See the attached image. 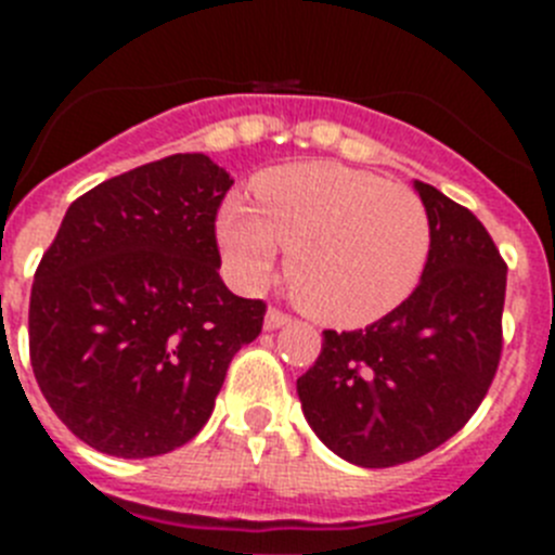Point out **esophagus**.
I'll return each instance as SVG.
<instances>
[{
    "label": "esophagus",
    "mask_w": 555,
    "mask_h": 555,
    "mask_svg": "<svg viewBox=\"0 0 555 555\" xmlns=\"http://www.w3.org/2000/svg\"><path fill=\"white\" fill-rule=\"evenodd\" d=\"M288 322H292V317H288V313H283L281 308H269L267 320H263V327H267V331H278V327L288 325Z\"/></svg>",
    "instance_id": "obj_1"
}]
</instances>
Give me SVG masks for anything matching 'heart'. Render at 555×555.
<instances>
[{"label":"heart","instance_id":"b5f03b06","mask_svg":"<svg viewBox=\"0 0 555 555\" xmlns=\"http://www.w3.org/2000/svg\"><path fill=\"white\" fill-rule=\"evenodd\" d=\"M258 203L233 194L217 238L233 283L269 281L283 247L292 294L320 322L364 327L414 292L430 253L428 208L405 185L364 169L317 160L272 169Z\"/></svg>","mask_w":555,"mask_h":555}]
</instances>
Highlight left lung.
<instances>
[{"mask_svg":"<svg viewBox=\"0 0 555 555\" xmlns=\"http://www.w3.org/2000/svg\"><path fill=\"white\" fill-rule=\"evenodd\" d=\"M430 253L409 300L364 331H325L297 377L302 414L358 467H395L444 444L487 397L503 350L506 261L473 210L416 180Z\"/></svg>","mask_w":555,"mask_h":555,"instance_id":"1","label":"left lung"}]
</instances>
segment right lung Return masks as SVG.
Here are the masks:
<instances>
[{
    "label": "right lung",
    "mask_w": 555,
    "mask_h": 555,
    "mask_svg": "<svg viewBox=\"0 0 555 555\" xmlns=\"http://www.w3.org/2000/svg\"><path fill=\"white\" fill-rule=\"evenodd\" d=\"M233 185L183 152L68 205L29 294V361L49 409L119 459L183 448L208 423L263 300L219 278L217 210Z\"/></svg>",
    "instance_id": "add662e5"
}]
</instances>
